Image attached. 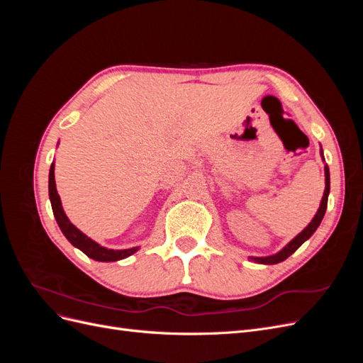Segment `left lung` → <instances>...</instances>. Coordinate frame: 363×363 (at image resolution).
I'll list each match as a JSON object with an SVG mask.
<instances>
[{
    "mask_svg": "<svg viewBox=\"0 0 363 363\" xmlns=\"http://www.w3.org/2000/svg\"><path fill=\"white\" fill-rule=\"evenodd\" d=\"M321 156H323V150H321ZM323 159H324V156H323ZM328 192H330V172H328V167L325 164V189H324V195H323L320 208H318V212L313 216L312 223L307 225L298 236H295L291 240V242L286 247H284L281 251H279L277 255L268 256V257H250V259L257 262V263H265V265H274V263H280L283 260H286L292 255V252H295L296 250H298L303 245V242H306V240L315 233V230L320 227L323 218H324V213H325V208H327Z\"/></svg>",
    "mask_w": 363,
    "mask_h": 363,
    "instance_id": "8db88e82",
    "label": "left lung"
}]
</instances>
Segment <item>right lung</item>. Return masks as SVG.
I'll return each instance as SVG.
<instances>
[{
    "mask_svg": "<svg viewBox=\"0 0 363 363\" xmlns=\"http://www.w3.org/2000/svg\"><path fill=\"white\" fill-rule=\"evenodd\" d=\"M48 191H50V201H51V207H52V213L62 230V233L74 247L82 250L87 257H91L98 262H116L121 259H125L138 251V247L128 248V250H108L106 247L98 245L95 240L87 238L74 224H71L67 213L63 212L60 196L56 189V180H54V163H51V168H50Z\"/></svg>",
    "mask_w": 363,
    "mask_h": 363,
    "instance_id": "add662e5",
    "label": "right lung"
}]
</instances>
